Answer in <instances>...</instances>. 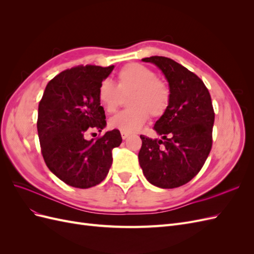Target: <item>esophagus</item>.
<instances>
[{"mask_svg":"<svg viewBox=\"0 0 254 254\" xmlns=\"http://www.w3.org/2000/svg\"><path fill=\"white\" fill-rule=\"evenodd\" d=\"M121 134H122V137H123V140H125V139H127V137L129 136V133H127V132H121Z\"/></svg>","mask_w":254,"mask_h":254,"instance_id":"esophagus-1","label":"esophagus"}]
</instances>
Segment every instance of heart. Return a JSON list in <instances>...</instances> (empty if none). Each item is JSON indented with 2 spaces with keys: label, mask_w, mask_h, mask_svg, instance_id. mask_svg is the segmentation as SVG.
<instances>
[{
  "label": "heart",
  "mask_w": 254,
  "mask_h": 254,
  "mask_svg": "<svg viewBox=\"0 0 254 254\" xmlns=\"http://www.w3.org/2000/svg\"><path fill=\"white\" fill-rule=\"evenodd\" d=\"M129 109L114 115L109 126L120 131H137L150 117L162 119L170 109L172 91L167 82L158 77L151 68L140 64H129L118 73V86L104 79L97 88L98 102L107 113H114L129 96Z\"/></svg>",
  "instance_id": "obj_1"
}]
</instances>
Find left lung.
<instances>
[{
	"label": "left lung",
	"mask_w": 254,
	"mask_h": 254,
	"mask_svg": "<svg viewBox=\"0 0 254 254\" xmlns=\"http://www.w3.org/2000/svg\"><path fill=\"white\" fill-rule=\"evenodd\" d=\"M161 68L170 84V109L153 129L162 140L140 135L139 162L151 184L175 189L200 172L211 151L215 113L203 81L173 59L151 56L142 59Z\"/></svg>",
	"instance_id": "8db88e82"
}]
</instances>
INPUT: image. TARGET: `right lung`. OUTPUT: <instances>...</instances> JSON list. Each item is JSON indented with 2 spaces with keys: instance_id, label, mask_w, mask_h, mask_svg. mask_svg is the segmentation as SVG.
<instances>
[{
  "instance_id": "add662e5",
  "label": "right lung",
  "mask_w": 254,
  "mask_h": 254,
  "mask_svg": "<svg viewBox=\"0 0 254 254\" xmlns=\"http://www.w3.org/2000/svg\"><path fill=\"white\" fill-rule=\"evenodd\" d=\"M114 65H76L49 81L38 108L37 129L49 170L68 186L89 189L101 183L112 164V150L122 143L113 129L90 141L87 133L106 126L97 88Z\"/></svg>"
}]
</instances>
